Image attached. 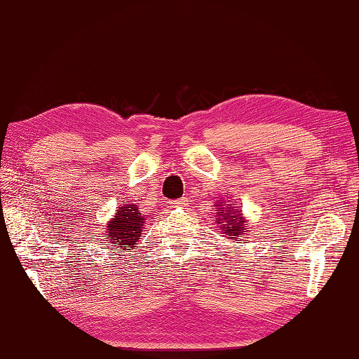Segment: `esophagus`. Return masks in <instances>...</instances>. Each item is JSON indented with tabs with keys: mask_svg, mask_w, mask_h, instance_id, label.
Listing matches in <instances>:
<instances>
[{
	"mask_svg": "<svg viewBox=\"0 0 359 359\" xmlns=\"http://www.w3.org/2000/svg\"><path fill=\"white\" fill-rule=\"evenodd\" d=\"M174 208H185V205L188 204V199L187 198H180V199H174V201L171 203Z\"/></svg>",
	"mask_w": 359,
	"mask_h": 359,
	"instance_id": "obj_1",
	"label": "esophagus"
}]
</instances>
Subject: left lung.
Masks as SVG:
<instances>
[{
	"instance_id": "1",
	"label": "left lung",
	"mask_w": 359,
	"mask_h": 359,
	"mask_svg": "<svg viewBox=\"0 0 359 359\" xmlns=\"http://www.w3.org/2000/svg\"><path fill=\"white\" fill-rule=\"evenodd\" d=\"M217 215L220 220L218 223L222 224V229L224 231V234L228 236H234V238H242V234L245 233V220L242 218L241 210L236 208H228V204L223 205L218 204V212Z\"/></svg>"
}]
</instances>
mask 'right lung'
<instances>
[{
	"label": "right lung",
	"instance_id": "right-lung-1",
	"mask_svg": "<svg viewBox=\"0 0 359 359\" xmlns=\"http://www.w3.org/2000/svg\"><path fill=\"white\" fill-rule=\"evenodd\" d=\"M145 224V217L139 214L135 204L121 205L107 224V234L104 238L109 239V244H117L123 250H133L136 242L142 238V228Z\"/></svg>",
	"mask_w": 359,
	"mask_h": 359
}]
</instances>
